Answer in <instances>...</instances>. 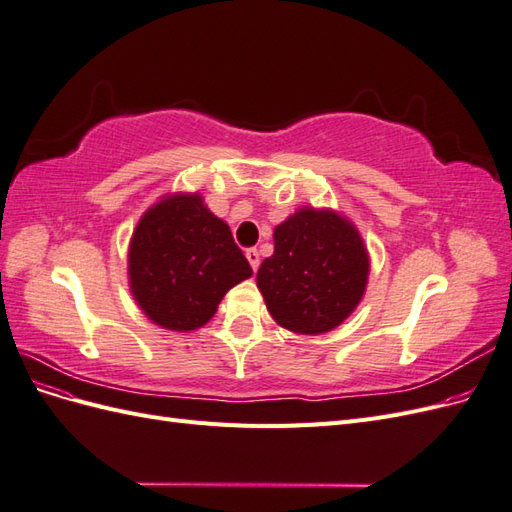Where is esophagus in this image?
<instances>
[{
  "instance_id": "34e87169",
  "label": "esophagus",
  "mask_w": 512,
  "mask_h": 512,
  "mask_svg": "<svg viewBox=\"0 0 512 512\" xmlns=\"http://www.w3.org/2000/svg\"><path fill=\"white\" fill-rule=\"evenodd\" d=\"M245 256H247V260H250V265H252V269L256 271L258 269V265H260V254H258V250L256 247H250V250L245 252Z\"/></svg>"
}]
</instances>
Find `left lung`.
Here are the masks:
<instances>
[{"mask_svg":"<svg viewBox=\"0 0 512 512\" xmlns=\"http://www.w3.org/2000/svg\"><path fill=\"white\" fill-rule=\"evenodd\" d=\"M273 241V256L256 273L273 320L301 335L339 327L361 303L369 277L359 230L331 209L303 207L275 228Z\"/></svg>","mask_w":512,"mask_h":512,"instance_id":"8db88e82","label":"left lung"}]
</instances>
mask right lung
<instances>
[{
  "instance_id": "1",
  "label": "right lung",
  "mask_w": 512,
  "mask_h": 512,
  "mask_svg": "<svg viewBox=\"0 0 512 512\" xmlns=\"http://www.w3.org/2000/svg\"><path fill=\"white\" fill-rule=\"evenodd\" d=\"M252 267L228 224L200 194H168L138 220L128 250L130 292L162 329L188 333L207 324L224 294Z\"/></svg>"
}]
</instances>
